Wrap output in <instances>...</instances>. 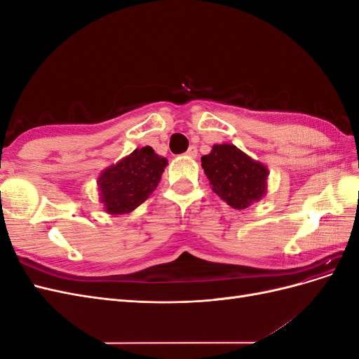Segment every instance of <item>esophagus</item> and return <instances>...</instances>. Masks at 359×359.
I'll use <instances>...</instances> for the list:
<instances>
[{
	"mask_svg": "<svg viewBox=\"0 0 359 359\" xmlns=\"http://www.w3.org/2000/svg\"><path fill=\"white\" fill-rule=\"evenodd\" d=\"M186 156H189V157H191V158H194L198 156V148L196 147H190L189 149H187V153H186Z\"/></svg>",
	"mask_w": 359,
	"mask_h": 359,
	"instance_id": "34e87169",
	"label": "esophagus"
}]
</instances>
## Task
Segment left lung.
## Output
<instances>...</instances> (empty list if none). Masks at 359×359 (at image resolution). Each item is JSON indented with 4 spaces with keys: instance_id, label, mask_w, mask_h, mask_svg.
<instances>
[{
    "instance_id": "8db88e82",
    "label": "left lung",
    "mask_w": 359,
    "mask_h": 359,
    "mask_svg": "<svg viewBox=\"0 0 359 359\" xmlns=\"http://www.w3.org/2000/svg\"><path fill=\"white\" fill-rule=\"evenodd\" d=\"M214 193L235 210H245L266 193L268 169L232 144L214 145L201 158Z\"/></svg>"
}]
</instances>
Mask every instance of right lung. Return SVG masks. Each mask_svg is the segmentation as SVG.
<instances>
[{
	"instance_id": "add662e5",
	"label": "right lung",
	"mask_w": 359,
	"mask_h": 359,
	"mask_svg": "<svg viewBox=\"0 0 359 359\" xmlns=\"http://www.w3.org/2000/svg\"><path fill=\"white\" fill-rule=\"evenodd\" d=\"M166 165L165 157L156 154L151 147H144L104 169L97 184L106 212L127 214L144 203L157 189Z\"/></svg>"
}]
</instances>
